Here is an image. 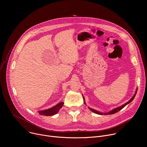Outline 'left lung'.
<instances>
[{
	"instance_id": "left-lung-1",
	"label": "left lung",
	"mask_w": 147,
	"mask_h": 147,
	"mask_svg": "<svg viewBox=\"0 0 147 147\" xmlns=\"http://www.w3.org/2000/svg\"><path fill=\"white\" fill-rule=\"evenodd\" d=\"M137 90H138V89L136 90V93H135V94H134V96L132 97V98L129 101V102H127V103H124V105H121V106H120V107H118V108H115V109H113L112 111H109V113H100V112H99V111H96V110H95V109H92V108H89V109L90 110V111H92V112H93V113H96V114H99V115H111V114H115V113H117V112H118L119 111H120L121 109H122L124 107H125L127 105V104H129V103H130L133 100H134V99L135 98V96H136V93H137ZM84 103H85V102H84ZM86 104V103H85Z\"/></svg>"
}]
</instances>
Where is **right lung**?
I'll return each instance as SVG.
<instances>
[{"instance_id":"obj_1","label":"right lung","mask_w":147,"mask_h":147,"mask_svg":"<svg viewBox=\"0 0 147 147\" xmlns=\"http://www.w3.org/2000/svg\"><path fill=\"white\" fill-rule=\"evenodd\" d=\"M63 104H64L63 102H60L59 103L56 105H55L54 107L50 109L43 110V111H39V113L40 114V115H43L46 116H50V115H55V114H57L59 112V111L62 108Z\"/></svg>"}]
</instances>
